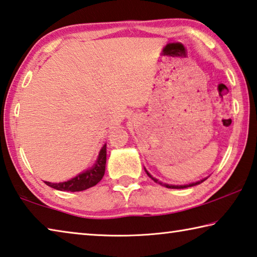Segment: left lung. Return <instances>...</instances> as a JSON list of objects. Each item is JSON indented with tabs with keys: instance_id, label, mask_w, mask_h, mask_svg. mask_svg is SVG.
I'll return each mask as SVG.
<instances>
[{
	"instance_id": "1",
	"label": "left lung",
	"mask_w": 257,
	"mask_h": 257,
	"mask_svg": "<svg viewBox=\"0 0 257 257\" xmlns=\"http://www.w3.org/2000/svg\"><path fill=\"white\" fill-rule=\"evenodd\" d=\"M145 171H146V173H147V176H149L152 180H154L155 182H158V184H160V185H162V186H164V187H167V188H172V189H181V188H188V187H193V186H196V185H199V184H202V182L206 179H202V180H199V181H196V182H191V184H187V185H169V184H163V182H161V181H159L158 179H156V178H154L153 176L151 175V173L146 170L145 169Z\"/></svg>"
}]
</instances>
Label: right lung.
Instances as JSON below:
<instances>
[{"label":"right lung","instance_id":"1","mask_svg":"<svg viewBox=\"0 0 257 257\" xmlns=\"http://www.w3.org/2000/svg\"><path fill=\"white\" fill-rule=\"evenodd\" d=\"M105 164H106V144H104L99 151L98 156L95 163L87 169L84 172L77 175L70 180L63 182H49L45 181L47 186L52 187L56 190L62 191H81L88 189L90 187L97 185L105 173Z\"/></svg>","mask_w":257,"mask_h":257}]
</instances>
